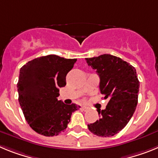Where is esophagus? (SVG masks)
<instances>
[{"label":"esophagus","instance_id":"1","mask_svg":"<svg viewBox=\"0 0 158 158\" xmlns=\"http://www.w3.org/2000/svg\"><path fill=\"white\" fill-rule=\"evenodd\" d=\"M81 109L82 110V111H86L88 110V107H85V106H82L81 107Z\"/></svg>","mask_w":158,"mask_h":158}]
</instances>
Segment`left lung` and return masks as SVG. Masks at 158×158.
Wrapping results in <instances>:
<instances>
[{
    "label": "left lung",
    "mask_w": 158,
    "mask_h": 158,
    "mask_svg": "<svg viewBox=\"0 0 158 158\" xmlns=\"http://www.w3.org/2000/svg\"><path fill=\"white\" fill-rule=\"evenodd\" d=\"M85 60L100 77V93L109 100L105 109L98 111L100 119L88 124V128L97 136H114L126 127L136 109L140 85L136 69L111 54Z\"/></svg>",
    "instance_id": "1"
}]
</instances>
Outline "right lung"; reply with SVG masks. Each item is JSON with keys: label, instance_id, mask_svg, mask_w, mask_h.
Listing matches in <instances>:
<instances>
[{"label": "right lung", "instance_id": "add662e5", "mask_svg": "<svg viewBox=\"0 0 158 158\" xmlns=\"http://www.w3.org/2000/svg\"><path fill=\"white\" fill-rule=\"evenodd\" d=\"M76 58L50 54L31 60L21 67L17 83L19 105L29 126L40 135L56 136L66 129L71 115L80 108L76 104L58 100L59 89Z\"/></svg>", "mask_w": 158, "mask_h": 158}]
</instances>
